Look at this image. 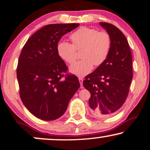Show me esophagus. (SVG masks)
Masks as SVG:
<instances>
[{
  "mask_svg": "<svg viewBox=\"0 0 150 150\" xmlns=\"http://www.w3.org/2000/svg\"><path fill=\"white\" fill-rule=\"evenodd\" d=\"M79 80L80 83H81V88H83V78H81V77H79Z\"/></svg>",
  "mask_w": 150,
  "mask_h": 150,
  "instance_id": "esophagus-1",
  "label": "esophagus"
}]
</instances>
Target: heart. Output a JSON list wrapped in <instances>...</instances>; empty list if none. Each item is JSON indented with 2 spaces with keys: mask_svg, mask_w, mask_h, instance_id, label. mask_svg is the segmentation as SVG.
<instances>
[{
  "mask_svg": "<svg viewBox=\"0 0 150 150\" xmlns=\"http://www.w3.org/2000/svg\"><path fill=\"white\" fill-rule=\"evenodd\" d=\"M73 44L61 41L57 47L60 58L71 64L76 59V50H81L83 59L69 67L71 73L84 76L92 70L93 65L100 66L105 62L111 49L112 41L109 33L97 29L83 26L71 35Z\"/></svg>",
  "mask_w": 150,
  "mask_h": 150,
  "instance_id": "1",
  "label": "heart"
}]
</instances>
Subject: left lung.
I'll use <instances>...</instances> for the list:
<instances>
[{
  "instance_id": "8db88e82",
  "label": "left lung",
  "mask_w": 150,
  "mask_h": 150,
  "mask_svg": "<svg viewBox=\"0 0 150 150\" xmlns=\"http://www.w3.org/2000/svg\"><path fill=\"white\" fill-rule=\"evenodd\" d=\"M100 24L111 38L109 55L103 64L85 77L83 86L91 93V112L98 117L114 114L128 97L132 79V58L127 39L115 26Z\"/></svg>"
}]
</instances>
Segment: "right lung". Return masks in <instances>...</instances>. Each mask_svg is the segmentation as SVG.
Masks as SVG:
<instances>
[{
  "instance_id": "add662e5",
  "label": "right lung",
  "mask_w": 150,
  "mask_h": 150,
  "mask_svg": "<svg viewBox=\"0 0 150 150\" xmlns=\"http://www.w3.org/2000/svg\"><path fill=\"white\" fill-rule=\"evenodd\" d=\"M79 26L48 24L35 33L22 48L17 67L20 96L30 113L40 120L62 116L80 87L76 76L64 77L67 67L57 50L61 37Z\"/></svg>"
}]
</instances>
